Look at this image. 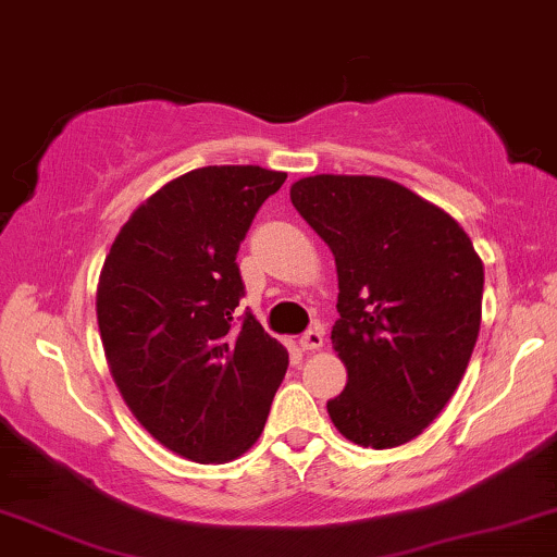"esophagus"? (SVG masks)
Masks as SVG:
<instances>
[{
  "label": "esophagus",
  "instance_id": "esophagus-1",
  "mask_svg": "<svg viewBox=\"0 0 557 557\" xmlns=\"http://www.w3.org/2000/svg\"><path fill=\"white\" fill-rule=\"evenodd\" d=\"M321 346H323V331L321 329H313V331L302 333V336H300L302 351H318Z\"/></svg>",
  "mask_w": 557,
  "mask_h": 557
}]
</instances>
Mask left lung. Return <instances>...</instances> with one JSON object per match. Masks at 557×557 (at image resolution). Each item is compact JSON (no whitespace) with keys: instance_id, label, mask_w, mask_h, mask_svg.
I'll return each mask as SVG.
<instances>
[{"instance_id":"1","label":"left lung","mask_w":557,"mask_h":557,"mask_svg":"<svg viewBox=\"0 0 557 557\" xmlns=\"http://www.w3.org/2000/svg\"><path fill=\"white\" fill-rule=\"evenodd\" d=\"M290 201L336 259L331 344L348 380L325 405L333 425L364 448L410 443L469 367L481 325V257L454 216L387 177H300Z\"/></svg>"}]
</instances>
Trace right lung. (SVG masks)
<instances>
[{"instance_id": "obj_1", "label": "right lung", "mask_w": 557, "mask_h": 557, "mask_svg": "<svg viewBox=\"0 0 557 557\" xmlns=\"http://www.w3.org/2000/svg\"><path fill=\"white\" fill-rule=\"evenodd\" d=\"M287 173L190 170L119 228L96 287L109 372L132 414L173 454L226 463L262 435L287 348L251 313L236 251Z\"/></svg>"}]
</instances>
